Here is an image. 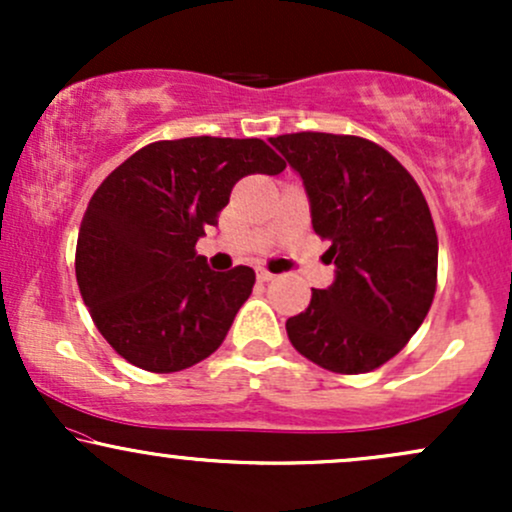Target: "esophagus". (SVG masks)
<instances>
[{"label": "esophagus", "mask_w": 512, "mask_h": 512, "mask_svg": "<svg viewBox=\"0 0 512 512\" xmlns=\"http://www.w3.org/2000/svg\"><path fill=\"white\" fill-rule=\"evenodd\" d=\"M257 279H260V281H272V279H274V274L269 272V269L257 267Z\"/></svg>", "instance_id": "34e87169"}]
</instances>
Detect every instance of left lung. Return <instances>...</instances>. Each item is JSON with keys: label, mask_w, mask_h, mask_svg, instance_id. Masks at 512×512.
<instances>
[{"label": "left lung", "mask_w": 512, "mask_h": 512, "mask_svg": "<svg viewBox=\"0 0 512 512\" xmlns=\"http://www.w3.org/2000/svg\"><path fill=\"white\" fill-rule=\"evenodd\" d=\"M269 142L303 178L337 267L332 286L286 320L291 344L332 373L380 368L414 337L436 293L438 236L424 192L368 139L298 132Z\"/></svg>", "instance_id": "1"}]
</instances>
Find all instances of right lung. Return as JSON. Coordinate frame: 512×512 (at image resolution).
I'll use <instances>...</instances> for the list:
<instances>
[{
	"instance_id": "add662e5",
	"label": "right lung",
	"mask_w": 512,
	"mask_h": 512,
	"mask_svg": "<svg viewBox=\"0 0 512 512\" xmlns=\"http://www.w3.org/2000/svg\"><path fill=\"white\" fill-rule=\"evenodd\" d=\"M284 168L262 139L187 137L144 146L101 182L76 240V284L125 361L175 373L219 349L255 272H214L195 245L240 178Z\"/></svg>"
}]
</instances>
